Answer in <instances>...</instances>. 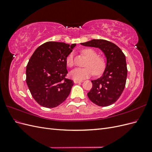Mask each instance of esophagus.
Listing matches in <instances>:
<instances>
[{"mask_svg":"<svg viewBox=\"0 0 152 152\" xmlns=\"http://www.w3.org/2000/svg\"><path fill=\"white\" fill-rule=\"evenodd\" d=\"M81 82H82V80H74V83L75 84H78V83H81Z\"/></svg>","mask_w":152,"mask_h":152,"instance_id":"obj_1","label":"esophagus"}]
</instances>
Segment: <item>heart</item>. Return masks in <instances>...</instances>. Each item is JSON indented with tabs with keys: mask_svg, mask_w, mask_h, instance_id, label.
Instances as JSON below:
<instances>
[{
	"mask_svg": "<svg viewBox=\"0 0 152 152\" xmlns=\"http://www.w3.org/2000/svg\"><path fill=\"white\" fill-rule=\"evenodd\" d=\"M82 53L89 59L86 64V68H76L70 72V77L73 80H82L89 77L93 73L99 75L104 70L105 68V60L103 57L98 56L94 50L87 48L82 50ZM66 65L72 67L74 65L73 54L72 53L68 54L66 59Z\"/></svg>",
	"mask_w": 152,
	"mask_h": 152,
	"instance_id": "obj_1",
	"label": "heart"
}]
</instances>
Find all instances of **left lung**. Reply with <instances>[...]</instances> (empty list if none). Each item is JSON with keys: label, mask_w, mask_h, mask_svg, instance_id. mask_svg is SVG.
<instances>
[{"label": "left lung", "mask_w": 152, "mask_h": 152, "mask_svg": "<svg viewBox=\"0 0 152 152\" xmlns=\"http://www.w3.org/2000/svg\"><path fill=\"white\" fill-rule=\"evenodd\" d=\"M80 44L100 49L107 58L102 76L91 80L93 87L87 93L88 98L99 107L113 104L125 88L127 75L125 55L117 45L103 39H93Z\"/></svg>", "instance_id": "left-lung-1"}]
</instances>
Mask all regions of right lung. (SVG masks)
I'll use <instances>...</instances> for the list:
<instances>
[{"mask_svg":"<svg viewBox=\"0 0 152 152\" xmlns=\"http://www.w3.org/2000/svg\"><path fill=\"white\" fill-rule=\"evenodd\" d=\"M75 45L47 42L31 56L26 66V82L32 97L42 107H56L70 94L73 81L66 78V59Z\"/></svg>","mask_w":152,"mask_h":152,"instance_id":"obj_1","label":"right lung"}]
</instances>
